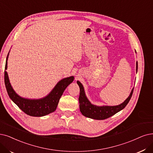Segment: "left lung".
Masks as SVG:
<instances>
[{"label":"left lung","instance_id":"left-lung-1","mask_svg":"<svg viewBox=\"0 0 153 153\" xmlns=\"http://www.w3.org/2000/svg\"><path fill=\"white\" fill-rule=\"evenodd\" d=\"M136 71H137V62H136ZM77 83L80 87V96H79L78 100L79 103H80V112L85 117L96 120L106 119L123 110L131 99L134 90L133 88L127 99L119 105L97 106L91 104L88 100L85 95L82 84L79 81H77Z\"/></svg>","mask_w":153,"mask_h":153}]
</instances>
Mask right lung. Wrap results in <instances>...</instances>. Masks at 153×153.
<instances>
[{"instance_id":"add662e5","label":"right lung","mask_w":153,"mask_h":153,"mask_svg":"<svg viewBox=\"0 0 153 153\" xmlns=\"http://www.w3.org/2000/svg\"><path fill=\"white\" fill-rule=\"evenodd\" d=\"M6 59L5 70L7 68V59ZM74 80L73 76L60 80L51 92L45 97L40 99H27L18 95L9 82L7 73L4 71V82L7 94L19 108L27 115L33 117H42L55 111L60 97L63 95L66 88Z\"/></svg>"}]
</instances>
